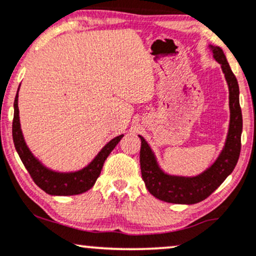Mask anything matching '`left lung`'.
I'll return each instance as SVG.
<instances>
[{
	"label": "left lung",
	"mask_w": 256,
	"mask_h": 256,
	"mask_svg": "<svg viewBox=\"0 0 256 256\" xmlns=\"http://www.w3.org/2000/svg\"><path fill=\"white\" fill-rule=\"evenodd\" d=\"M210 48L214 58L220 64L228 87H229L230 124L226 146L211 167L196 176H178L169 175L160 168L155 154L143 137L140 136V170L142 178L148 190L160 200L173 204H196L208 198L232 173L241 152L242 112L240 107L238 83L230 69L226 54L220 46Z\"/></svg>",
	"instance_id": "left-lung-1"
}]
</instances>
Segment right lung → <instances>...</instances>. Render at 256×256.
I'll use <instances>...</instances> for the list:
<instances>
[{
	"label": "right lung",
	"instance_id": "1",
	"mask_svg": "<svg viewBox=\"0 0 256 256\" xmlns=\"http://www.w3.org/2000/svg\"><path fill=\"white\" fill-rule=\"evenodd\" d=\"M19 93V90H18ZM16 93L14 100V119H13V140L15 149L19 154L21 161L26 167L30 178H33L36 186H39L44 192L51 196H75L81 194V193L87 192L94 186L95 181L101 173V169L107 156L110 152L114 149L116 144L119 143L124 134L113 138L104 146L101 152L95 156L87 167L81 170L72 172V173H60V172H54L51 169L46 168L42 166L38 160H36L33 154L30 152L28 146H26V142L24 140L22 131L20 128V118H19V107H18V98L19 95Z\"/></svg>",
	"mask_w": 256,
	"mask_h": 256
}]
</instances>
